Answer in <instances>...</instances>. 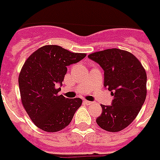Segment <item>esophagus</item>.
I'll list each match as a JSON object with an SVG mask.
<instances>
[{"instance_id":"obj_1","label":"esophagus","mask_w":160,"mask_h":160,"mask_svg":"<svg viewBox=\"0 0 160 160\" xmlns=\"http://www.w3.org/2000/svg\"><path fill=\"white\" fill-rule=\"evenodd\" d=\"M83 102H84V104H86V105H92L93 103V102H90V101H88V100H84L83 101Z\"/></svg>"}]
</instances>
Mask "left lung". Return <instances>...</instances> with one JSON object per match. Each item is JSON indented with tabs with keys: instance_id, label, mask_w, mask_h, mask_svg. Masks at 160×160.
<instances>
[{
	"instance_id": "left-lung-1",
	"label": "left lung",
	"mask_w": 160,
	"mask_h": 160,
	"mask_svg": "<svg viewBox=\"0 0 160 160\" xmlns=\"http://www.w3.org/2000/svg\"><path fill=\"white\" fill-rule=\"evenodd\" d=\"M104 71V87L111 91L112 105L101 104L96 122L102 129L120 132L136 118L146 98L147 76L139 60L129 52L106 49L88 56Z\"/></svg>"
}]
</instances>
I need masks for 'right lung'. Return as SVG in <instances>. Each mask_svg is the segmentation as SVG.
Wrapping results in <instances>:
<instances>
[{"label":"right lung","mask_w":160,"mask_h":160,"mask_svg":"<svg viewBox=\"0 0 160 160\" xmlns=\"http://www.w3.org/2000/svg\"><path fill=\"white\" fill-rule=\"evenodd\" d=\"M57 45L35 51L25 61L19 76V86L24 109L35 126L44 132H56L70 124L81 98L58 95L67 66L85 58Z\"/></svg>","instance_id":"add662e5"}]
</instances>
